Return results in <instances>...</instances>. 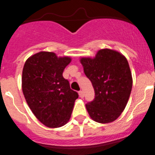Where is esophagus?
<instances>
[{"label":"esophagus","mask_w":155,"mask_h":155,"mask_svg":"<svg viewBox=\"0 0 155 155\" xmlns=\"http://www.w3.org/2000/svg\"><path fill=\"white\" fill-rule=\"evenodd\" d=\"M78 94H79V96H80L81 98H84V92H83V91H79V92H78Z\"/></svg>","instance_id":"34e87169"}]
</instances>
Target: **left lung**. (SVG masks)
Returning <instances> with one entry per match:
<instances>
[{"label":"left lung","instance_id":"left-lung-1","mask_svg":"<svg viewBox=\"0 0 155 155\" xmlns=\"http://www.w3.org/2000/svg\"><path fill=\"white\" fill-rule=\"evenodd\" d=\"M80 62L94 90V100L85 105L90 117L99 124L115 121L124 112L132 90V74L127 58L105 48L94 57H81Z\"/></svg>","mask_w":155,"mask_h":155}]
</instances>
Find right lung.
Wrapping results in <instances>:
<instances>
[{"mask_svg":"<svg viewBox=\"0 0 155 155\" xmlns=\"http://www.w3.org/2000/svg\"><path fill=\"white\" fill-rule=\"evenodd\" d=\"M72 59L41 51L25 63L21 88L26 102L39 122L49 128L65 125L71 116L78 94L63 77Z\"/></svg>","mask_w":155,"mask_h":155,"instance_id":"1","label":"right lung"}]
</instances>
